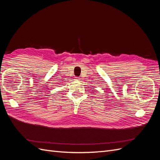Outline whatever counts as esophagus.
I'll use <instances>...</instances> for the list:
<instances>
[{
	"mask_svg": "<svg viewBox=\"0 0 160 160\" xmlns=\"http://www.w3.org/2000/svg\"><path fill=\"white\" fill-rule=\"evenodd\" d=\"M75 80L77 81H80V78H79V77H75Z\"/></svg>",
	"mask_w": 160,
	"mask_h": 160,
	"instance_id": "34e87169",
	"label": "esophagus"
}]
</instances>
